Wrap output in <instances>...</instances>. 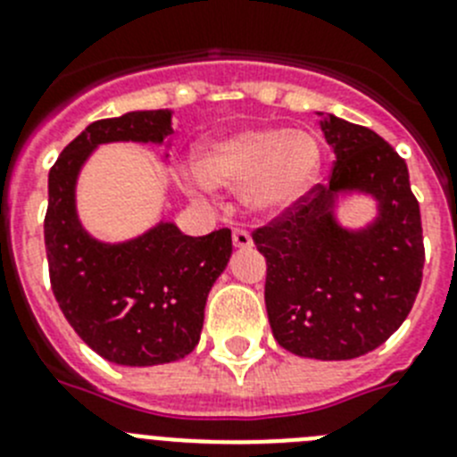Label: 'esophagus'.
Listing matches in <instances>:
<instances>
[{
    "label": "esophagus",
    "mask_w": 457,
    "mask_h": 457,
    "mask_svg": "<svg viewBox=\"0 0 457 457\" xmlns=\"http://www.w3.org/2000/svg\"><path fill=\"white\" fill-rule=\"evenodd\" d=\"M233 245H236L237 249H252L253 240L245 228H233Z\"/></svg>",
    "instance_id": "obj_1"
}]
</instances>
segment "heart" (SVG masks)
Masks as SVG:
<instances>
[{
  "instance_id": "obj_1",
  "label": "heart",
  "mask_w": 457,
  "mask_h": 457,
  "mask_svg": "<svg viewBox=\"0 0 457 457\" xmlns=\"http://www.w3.org/2000/svg\"><path fill=\"white\" fill-rule=\"evenodd\" d=\"M194 167L196 173L185 179L189 194L204 199L208 185L242 192L252 212L274 217L295 208L318 183L322 148L306 130L256 125L201 144Z\"/></svg>"
}]
</instances>
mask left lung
<instances>
[{
    "label": "left lung",
    "instance_id": "left-lung-1",
    "mask_svg": "<svg viewBox=\"0 0 457 457\" xmlns=\"http://www.w3.org/2000/svg\"><path fill=\"white\" fill-rule=\"evenodd\" d=\"M334 148L329 185L256 228L265 256V306L288 353L341 361L370 353L403 325L423 277V231L407 164L378 132L320 114ZM364 193L376 217L361 229L337 221L341 195Z\"/></svg>",
    "mask_w": 457,
    "mask_h": 457
}]
</instances>
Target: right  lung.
Returning a JSON list of instances; mask_svg holds the SVG:
<instances>
[{
  "mask_svg": "<svg viewBox=\"0 0 457 457\" xmlns=\"http://www.w3.org/2000/svg\"><path fill=\"white\" fill-rule=\"evenodd\" d=\"M171 109L96 120L62 151L47 176L46 252L59 309L93 353L119 366L187 357L201 338L208 293L231 258L228 228L185 236L157 221L125 242H103L79 221V171L100 144H157L173 135Z\"/></svg>",
  "mask_w": 457,
  "mask_h": 457,
  "instance_id": "1",
  "label": "right lung"
}]
</instances>
